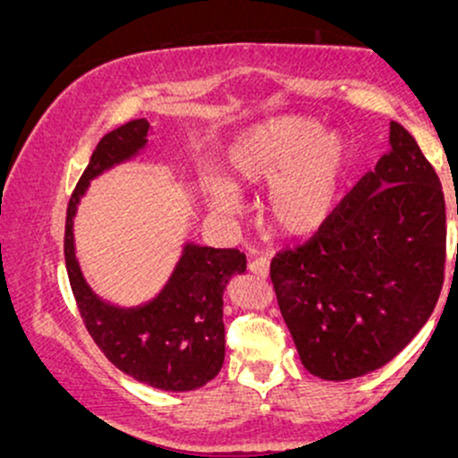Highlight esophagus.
<instances>
[{"label":"esophagus","mask_w":458,"mask_h":458,"mask_svg":"<svg viewBox=\"0 0 458 458\" xmlns=\"http://www.w3.org/2000/svg\"><path fill=\"white\" fill-rule=\"evenodd\" d=\"M269 267H271V260L267 259V256H260V259H254L250 262V271L256 273V276H260V277L269 276Z\"/></svg>","instance_id":"obj_1"}]
</instances>
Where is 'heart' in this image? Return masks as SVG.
I'll list each match as a JSON object with an SVG mask.
<instances>
[{
  "instance_id": "heart-1",
  "label": "heart",
  "mask_w": 458,
  "mask_h": 458,
  "mask_svg": "<svg viewBox=\"0 0 458 458\" xmlns=\"http://www.w3.org/2000/svg\"><path fill=\"white\" fill-rule=\"evenodd\" d=\"M351 144L308 115H277L245 129L225 150V181L235 189L267 187V222L286 239H308L331 222L351 170ZM208 207L233 217L241 199L224 182L204 185Z\"/></svg>"
}]
</instances>
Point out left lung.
<instances>
[{"instance_id":"obj_1","label":"left lung","mask_w":458,"mask_h":458,"mask_svg":"<svg viewBox=\"0 0 458 458\" xmlns=\"http://www.w3.org/2000/svg\"><path fill=\"white\" fill-rule=\"evenodd\" d=\"M390 146L320 233L271 260L301 364L325 381L355 379L394 360L433 314L444 284L439 176L398 123Z\"/></svg>"}]
</instances>
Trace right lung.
<instances>
[{
	"label": "right lung",
	"mask_w": 458,
	"mask_h": 458,
	"mask_svg": "<svg viewBox=\"0 0 458 458\" xmlns=\"http://www.w3.org/2000/svg\"><path fill=\"white\" fill-rule=\"evenodd\" d=\"M148 131L146 118L131 120L98 141L68 202L66 271L86 329L118 370L157 390L189 392L222 370L224 293L234 276L245 273V254L187 243L163 291L138 308H118L94 295L75 259L72 219L81 196L92 178L140 155Z\"/></svg>",
	"instance_id": "obj_1"
}]
</instances>
